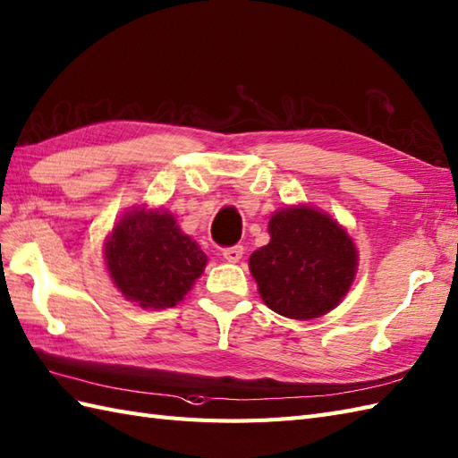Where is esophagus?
<instances>
[{
  "instance_id": "1",
  "label": "esophagus",
  "mask_w": 458,
  "mask_h": 458,
  "mask_svg": "<svg viewBox=\"0 0 458 458\" xmlns=\"http://www.w3.org/2000/svg\"><path fill=\"white\" fill-rule=\"evenodd\" d=\"M222 255H225V259L228 263H238L242 259L243 255V248L242 246H232V248H226L225 251H222Z\"/></svg>"
}]
</instances>
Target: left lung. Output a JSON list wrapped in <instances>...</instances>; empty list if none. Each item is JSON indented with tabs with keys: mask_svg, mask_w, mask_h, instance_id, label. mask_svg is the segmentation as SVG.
Instances as JSON below:
<instances>
[{
	"mask_svg": "<svg viewBox=\"0 0 458 458\" xmlns=\"http://www.w3.org/2000/svg\"><path fill=\"white\" fill-rule=\"evenodd\" d=\"M271 240L250 255L263 302L293 320L320 318L342 302L357 273V248L326 212L299 205L269 220Z\"/></svg>",
	"mask_w": 458,
	"mask_h": 458,
	"instance_id": "left-lung-1",
	"label": "left lung"
}]
</instances>
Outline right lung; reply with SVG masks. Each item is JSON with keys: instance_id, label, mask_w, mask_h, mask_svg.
<instances>
[{"instance_id": "1", "label": "right lung", "mask_w": 458, "mask_h": 458, "mask_svg": "<svg viewBox=\"0 0 458 458\" xmlns=\"http://www.w3.org/2000/svg\"><path fill=\"white\" fill-rule=\"evenodd\" d=\"M111 281L142 308H172L203 275L207 255L179 230L172 212L136 207L116 222L105 242Z\"/></svg>"}]
</instances>
